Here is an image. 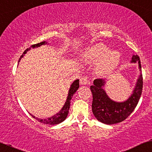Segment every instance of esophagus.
Masks as SVG:
<instances>
[{"instance_id": "esophagus-1", "label": "esophagus", "mask_w": 152, "mask_h": 152, "mask_svg": "<svg viewBox=\"0 0 152 152\" xmlns=\"http://www.w3.org/2000/svg\"><path fill=\"white\" fill-rule=\"evenodd\" d=\"M89 83L88 77L87 76H83L80 78V84L81 85H86V84Z\"/></svg>"}]
</instances>
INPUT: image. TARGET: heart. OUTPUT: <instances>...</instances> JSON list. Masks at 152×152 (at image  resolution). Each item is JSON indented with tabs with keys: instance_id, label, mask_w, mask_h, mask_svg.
<instances>
[{
	"instance_id": "1",
	"label": "heart",
	"mask_w": 152,
	"mask_h": 152,
	"mask_svg": "<svg viewBox=\"0 0 152 152\" xmlns=\"http://www.w3.org/2000/svg\"><path fill=\"white\" fill-rule=\"evenodd\" d=\"M84 57L88 62L99 60L97 70L101 75H107L118 66L121 59V53L118 50H109V48L103 43H97L88 49Z\"/></svg>"
}]
</instances>
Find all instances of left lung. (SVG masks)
I'll return each instance as SVG.
<instances>
[{"instance_id":"obj_1","label":"left lung","mask_w":152,"mask_h":152,"mask_svg":"<svg viewBox=\"0 0 152 152\" xmlns=\"http://www.w3.org/2000/svg\"><path fill=\"white\" fill-rule=\"evenodd\" d=\"M138 62L140 71L142 72L140 59L138 55H132L131 63ZM105 82L103 79H95L93 86H90L93 93L92 110L95 118L105 124H118L126 119L137 106L142 95L143 86L142 75L140 74L131 95L123 102L111 99L103 89Z\"/></svg>"}]
</instances>
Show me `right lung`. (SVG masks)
<instances>
[{"label":"right lung","instance_id":"1","mask_svg":"<svg viewBox=\"0 0 152 152\" xmlns=\"http://www.w3.org/2000/svg\"><path fill=\"white\" fill-rule=\"evenodd\" d=\"M45 44H47V42L43 41V42H41V43H39L35 44V45H31L29 48H27L26 50L24 52V53L22 54V55L21 56L20 59H19V62L20 61L21 58L24 56V54H26V52H27L28 50H29L31 49V48H35L40 47V46H41L42 45H45ZM78 88H79V80L77 79V80H74V81L73 82V83L71 85L69 90L68 96H67L66 101L64 104V106H63L62 109H61V110L59 111L58 113H57L56 114L54 115V116L50 117V118H48L41 119V118H36V116H33V115L31 114H30V115L33 117L34 118L36 119V120L38 121L39 122L43 123V124H44L57 125V124H60V123L64 121L66 119V118L67 117V115H68V114H69V108H70V103H71L70 101H71V99H72L74 94L76 93V90L78 89Z\"/></svg>","mask_w":152,"mask_h":152}]
</instances>
